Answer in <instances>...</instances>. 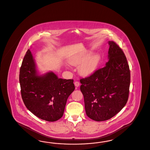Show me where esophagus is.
<instances>
[{
  "label": "esophagus",
  "instance_id": "1",
  "mask_svg": "<svg viewBox=\"0 0 150 150\" xmlns=\"http://www.w3.org/2000/svg\"><path fill=\"white\" fill-rule=\"evenodd\" d=\"M74 85H75V86L76 87H79V86H80V83H79V81H75V82L74 83Z\"/></svg>",
  "mask_w": 150,
  "mask_h": 150
}]
</instances>
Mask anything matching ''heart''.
<instances>
[{
	"label": "heart",
	"mask_w": 150,
	"mask_h": 150,
	"mask_svg": "<svg viewBox=\"0 0 150 150\" xmlns=\"http://www.w3.org/2000/svg\"><path fill=\"white\" fill-rule=\"evenodd\" d=\"M100 57L98 55L95 54L90 57L88 52H83L72 57L70 63L74 66H78L79 72L84 76L91 75L96 71Z\"/></svg>",
	"instance_id": "obj_1"
}]
</instances>
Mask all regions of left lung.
Masks as SVG:
<instances>
[{"label":"left lung","mask_w":150,"mask_h":150,"mask_svg":"<svg viewBox=\"0 0 150 150\" xmlns=\"http://www.w3.org/2000/svg\"><path fill=\"white\" fill-rule=\"evenodd\" d=\"M109 62L91 75L80 79L86 114L96 121H106L127 103L130 85L129 65L124 52L109 41Z\"/></svg>","instance_id":"obj_1"}]
</instances>
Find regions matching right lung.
<instances>
[{"mask_svg": "<svg viewBox=\"0 0 150 150\" xmlns=\"http://www.w3.org/2000/svg\"><path fill=\"white\" fill-rule=\"evenodd\" d=\"M73 79L58 78L52 72L39 76L28 50L20 69L21 95L26 108L38 117L53 122L64 114L67 98L75 90Z\"/></svg>", "mask_w": 150, "mask_h": 150, "instance_id": "1", "label": "right lung"}]
</instances>
